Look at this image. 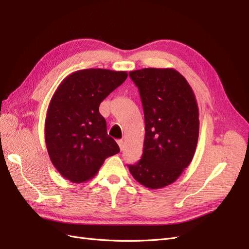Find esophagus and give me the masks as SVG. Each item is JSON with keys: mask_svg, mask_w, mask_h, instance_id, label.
<instances>
[{"mask_svg": "<svg viewBox=\"0 0 249 249\" xmlns=\"http://www.w3.org/2000/svg\"><path fill=\"white\" fill-rule=\"evenodd\" d=\"M117 143H118V145H119L120 150H123V149H124V142L123 140H118V141H117Z\"/></svg>", "mask_w": 249, "mask_h": 249, "instance_id": "esophagus-1", "label": "esophagus"}]
</instances>
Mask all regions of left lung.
<instances>
[{
	"mask_svg": "<svg viewBox=\"0 0 249 249\" xmlns=\"http://www.w3.org/2000/svg\"><path fill=\"white\" fill-rule=\"evenodd\" d=\"M139 89L145 123L141 159L127 165L131 175L149 189L177 180L193 159L199 119L189 83L173 69H143L129 72Z\"/></svg>",
	"mask_w": 249,
	"mask_h": 249,
	"instance_id": "left-lung-1",
	"label": "left lung"
}]
</instances>
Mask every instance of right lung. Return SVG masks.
<instances>
[{
  "label": "right lung",
  "instance_id": "right-lung-1",
  "mask_svg": "<svg viewBox=\"0 0 249 249\" xmlns=\"http://www.w3.org/2000/svg\"><path fill=\"white\" fill-rule=\"evenodd\" d=\"M126 78V71L82 70L66 77L53 95L44 137L53 165L66 179L89 180L108 157L119 153L99 107Z\"/></svg>",
  "mask_w": 249,
  "mask_h": 249
}]
</instances>
